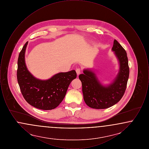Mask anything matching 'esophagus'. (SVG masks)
<instances>
[{"mask_svg":"<svg viewBox=\"0 0 149 149\" xmlns=\"http://www.w3.org/2000/svg\"><path fill=\"white\" fill-rule=\"evenodd\" d=\"M76 72H77V75H79L81 73V69H80V68H77V69H76Z\"/></svg>","mask_w":149,"mask_h":149,"instance_id":"esophagus-1","label":"esophagus"}]
</instances>
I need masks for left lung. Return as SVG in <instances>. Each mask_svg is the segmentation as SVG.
<instances>
[{"label": "left lung", "mask_w": 149, "mask_h": 149, "mask_svg": "<svg viewBox=\"0 0 149 149\" xmlns=\"http://www.w3.org/2000/svg\"><path fill=\"white\" fill-rule=\"evenodd\" d=\"M119 63V71L112 82L103 85L92 70L84 69L79 75L84 100L87 106L94 109H106L117 103L125 92L130 69L127 53L118 41L114 40L112 49Z\"/></svg>", "instance_id": "8db88e82"}]
</instances>
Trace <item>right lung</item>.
<instances>
[{
	"label": "right lung",
	"mask_w": 149,
	"mask_h": 149,
	"mask_svg": "<svg viewBox=\"0 0 149 149\" xmlns=\"http://www.w3.org/2000/svg\"><path fill=\"white\" fill-rule=\"evenodd\" d=\"M25 43L18 59L17 80L24 98L30 105L42 110L56 108L63 101L72 80L77 78L74 70L59 72L47 80L35 78L29 71L25 63Z\"/></svg>",
	"instance_id": "obj_1"
}]
</instances>
